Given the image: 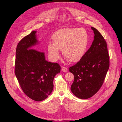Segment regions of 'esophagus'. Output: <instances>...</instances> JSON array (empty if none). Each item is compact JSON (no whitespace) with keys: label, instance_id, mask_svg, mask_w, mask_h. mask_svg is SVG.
<instances>
[{"label":"esophagus","instance_id":"1","mask_svg":"<svg viewBox=\"0 0 122 122\" xmlns=\"http://www.w3.org/2000/svg\"><path fill=\"white\" fill-rule=\"evenodd\" d=\"M62 71L63 72H67L68 71V69L66 67H62Z\"/></svg>","mask_w":122,"mask_h":122}]
</instances>
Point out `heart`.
<instances>
[{"mask_svg":"<svg viewBox=\"0 0 122 122\" xmlns=\"http://www.w3.org/2000/svg\"><path fill=\"white\" fill-rule=\"evenodd\" d=\"M54 44L47 46L50 57L53 61L58 59L59 50H62L63 56L71 62H76L84 56L87 47L88 35L83 28L64 29L58 30L53 34Z\"/></svg>","mask_w":122,"mask_h":122,"instance_id":"obj_1","label":"heart"}]
</instances>
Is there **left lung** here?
Here are the masks:
<instances>
[{
	"label": "left lung",
	"instance_id": "obj_1",
	"mask_svg": "<svg viewBox=\"0 0 122 122\" xmlns=\"http://www.w3.org/2000/svg\"><path fill=\"white\" fill-rule=\"evenodd\" d=\"M91 28L94 36L91 47L78 62L69 69L74 76L71 91L82 99L92 97L99 90L110 65L106 41L97 29Z\"/></svg>",
	"mask_w": 122,
	"mask_h": 122
}]
</instances>
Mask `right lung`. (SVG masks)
<instances>
[{
  "label": "right lung",
  "instance_id": "obj_1",
  "mask_svg": "<svg viewBox=\"0 0 122 122\" xmlns=\"http://www.w3.org/2000/svg\"><path fill=\"white\" fill-rule=\"evenodd\" d=\"M36 31L19 42L16 50L15 74L19 84L27 97L36 101L47 98L53 89V80L60 73L57 63L46 60L44 53L32 48L36 45Z\"/></svg>",
  "mask_w": 122,
  "mask_h": 122
}]
</instances>
